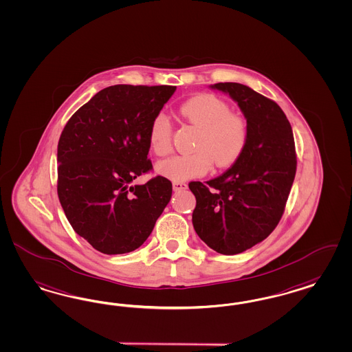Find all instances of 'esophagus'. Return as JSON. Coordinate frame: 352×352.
Instances as JSON below:
<instances>
[{
    "instance_id": "34e87169",
    "label": "esophagus",
    "mask_w": 352,
    "mask_h": 352,
    "mask_svg": "<svg viewBox=\"0 0 352 352\" xmlns=\"http://www.w3.org/2000/svg\"><path fill=\"white\" fill-rule=\"evenodd\" d=\"M172 185H173V190L175 192H180V190H184V189L188 188V185L182 182H173Z\"/></svg>"
}]
</instances>
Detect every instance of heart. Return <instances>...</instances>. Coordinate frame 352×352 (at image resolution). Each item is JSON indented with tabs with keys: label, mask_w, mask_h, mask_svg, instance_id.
I'll list each match as a JSON object with an SVG mask.
<instances>
[{
	"label": "heart",
	"mask_w": 352,
	"mask_h": 352,
	"mask_svg": "<svg viewBox=\"0 0 352 352\" xmlns=\"http://www.w3.org/2000/svg\"><path fill=\"white\" fill-rule=\"evenodd\" d=\"M182 118L199 128L195 148L188 155H175L157 164V172L173 182H184L206 175L211 160L217 167L232 166L241 157L248 141L245 121L230 113L221 99L210 94H198L180 107ZM148 144L157 157L172 150V125L166 113H157L151 121Z\"/></svg>",
	"instance_id": "b5f03b06"
}]
</instances>
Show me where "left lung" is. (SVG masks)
Listing matches in <instances>:
<instances>
[{"mask_svg": "<svg viewBox=\"0 0 352 352\" xmlns=\"http://www.w3.org/2000/svg\"><path fill=\"white\" fill-rule=\"evenodd\" d=\"M228 95L247 120V146L231 168L208 182H192L195 232L208 247L232 256L254 247L280 221L296 173L294 134L285 112L245 85L208 86Z\"/></svg>", "mask_w": 352, "mask_h": 352, "instance_id": "left-lung-1", "label": "left lung"}]
</instances>
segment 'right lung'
Returning a JSON list of instances; mask_svg holds the SVG:
<instances>
[{
    "instance_id": "obj_1",
    "label": "right lung",
    "mask_w": 352,
    "mask_h": 352,
    "mask_svg": "<svg viewBox=\"0 0 352 352\" xmlns=\"http://www.w3.org/2000/svg\"><path fill=\"white\" fill-rule=\"evenodd\" d=\"M175 86L116 85L70 118L57 146V193L73 230L104 254L141 247L168 205L166 177L137 185L147 159L151 121Z\"/></svg>"
}]
</instances>
